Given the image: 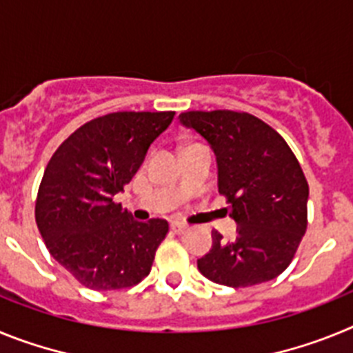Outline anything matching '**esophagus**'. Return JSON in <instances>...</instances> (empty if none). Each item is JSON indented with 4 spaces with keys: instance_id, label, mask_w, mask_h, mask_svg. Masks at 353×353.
I'll use <instances>...</instances> for the list:
<instances>
[{
    "instance_id": "obj_1",
    "label": "esophagus",
    "mask_w": 353,
    "mask_h": 353,
    "mask_svg": "<svg viewBox=\"0 0 353 353\" xmlns=\"http://www.w3.org/2000/svg\"><path fill=\"white\" fill-rule=\"evenodd\" d=\"M171 230H173L174 233H185L187 232V226L185 224H182V223H176V221H174V223H171Z\"/></svg>"
}]
</instances>
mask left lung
<instances>
[{
	"mask_svg": "<svg viewBox=\"0 0 353 353\" xmlns=\"http://www.w3.org/2000/svg\"><path fill=\"white\" fill-rule=\"evenodd\" d=\"M187 129L207 139L217 161V187L232 207L236 236L212 232L198 260L207 279L232 288L277 277L292 261L307 226L310 187L285 139L260 118L236 111H187Z\"/></svg>",
	"mask_w": 353,
	"mask_h": 353,
	"instance_id": "obj_1",
	"label": "left lung"
}]
</instances>
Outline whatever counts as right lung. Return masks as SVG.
Masks as SVG:
<instances>
[{
    "label": "right lung",
    "mask_w": 353,
    "mask_h": 353,
    "mask_svg": "<svg viewBox=\"0 0 353 353\" xmlns=\"http://www.w3.org/2000/svg\"><path fill=\"white\" fill-rule=\"evenodd\" d=\"M173 117L120 111L95 118L61 143L43 171L37 226L51 256L86 288H129L150 274L170 226L164 219L139 223L113 198Z\"/></svg>",
    "instance_id": "add662e5"
}]
</instances>
